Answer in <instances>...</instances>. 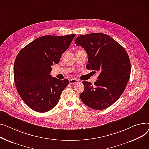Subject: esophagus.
<instances>
[{"label":"esophagus","mask_w":149,"mask_h":149,"mask_svg":"<svg viewBox=\"0 0 149 149\" xmlns=\"http://www.w3.org/2000/svg\"><path fill=\"white\" fill-rule=\"evenodd\" d=\"M78 82V80L76 79H71L70 80H69V83L70 84H74Z\"/></svg>","instance_id":"1"}]
</instances>
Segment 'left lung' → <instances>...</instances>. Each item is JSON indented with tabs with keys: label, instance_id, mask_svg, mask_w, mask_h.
Returning a JSON list of instances; mask_svg holds the SVG:
<instances>
[{
	"label": "left lung",
	"instance_id": "obj_1",
	"mask_svg": "<svg viewBox=\"0 0 149 149\" xmlns=\"http://www.w3.org/2000/svg\"><path fill=\"white\" fill-rule=\"evenodd\" d=\"M75 44L88 55V68L100 73L93 85L82 82V102L95 110L109 107L123 94L129 79L131 68L127 52L110 36L102 33L82 35L76 38Z\"/></svg>",
	"mask_w": 149,
	"mask_h": 149
}]
</instances>
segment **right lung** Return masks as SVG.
<instances>
[{"label": "right lung", "instance_id": "1", "mask_svg": "<svg viewBox=\"0 0 149 149\" xmlns=\"http://www.w3.org/2000/svg\"><path fill=\"white\" fill-rule=\"evenodd\" d=\"M76 34L39 37L23 48L14 65V82L22 100L32 110L45 112L59 102L68 80L50 75L52 66L58 64Z\"/></svg>", "mask_w": 149, "mask_h": 149}]
</instances>
